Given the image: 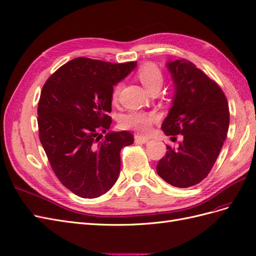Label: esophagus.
I'll use <instances>...</instances> for the list:
<instances>
[{
  "mask_svg": "<svg viewBox=\"0 0 256 256\" xmlns=\"http://www.w3.org/2000/svg\"><path fill=\"white\" fill-rule=\"evenodd\" d=\"M148 140H149L147 137H142L140 135L135 136V142H137V144H146V142H148Z\"/></svg>",
  "mask_w": 256,
  "mask_h": 256,
  "instance_id": "34e87169",
  "label": "esophagus"
}]
</instances>
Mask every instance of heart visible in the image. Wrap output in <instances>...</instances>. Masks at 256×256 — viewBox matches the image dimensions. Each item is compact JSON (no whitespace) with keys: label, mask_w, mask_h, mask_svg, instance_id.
I'll return each instance as SVG.
<instances>
[{"label":"heart","mask_w":256,"mask_h":256,"mask_svg":"<svg viewBox=\"0 0 256 256\" xmlns=\"http://www.w3.org/2000/svg\"><path fill=\"white\" fill-rule=\"evenodd\" d=\"M137 77L140 79L142 84L147 89L149 92L152 90L160 88L163 84V75L160 70L153 63H144L137 70ZM121 90V84H118L114 86L112 98V100L116 102L118 100L119 93ZM158 119L156 114H148V112H130L126 116H124L122 120V126L124 128L134 130L138 133L147 134L149 133L150 128L153 123Z\"/></svg>","instance_id":"heart-1"}]
</instances>
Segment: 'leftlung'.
<instances>
[{
	"label": "left lung",
	"mask_w": 256,
	"mask_h": 256,
	"mask_svg": "<svg viewBox=\"0 0 256 256\" xmlns=\"http://www.w3.org/2000/svg\"><path fill=\"white\" fill-rule=\"evenodd\" d=\"M166 66L174 94L162 130L166 135L181 134L184 140L177 149L166 146L156 172L167 184L188 188L208 176L220 154L228 132V103L218 84L192 62L181 59Z\"/></svg>",
	"instance_id": "left-lung-1"
}]
</instances>
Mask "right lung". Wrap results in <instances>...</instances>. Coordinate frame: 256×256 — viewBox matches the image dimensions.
<instances>
[{
    "instance_id": "1",
    "label": "right lung",
    "mask_w": 256,
    "mask_h": 256,
    "mask_svg": "<svg viewBox=\"0 0 256 256\" xmlns=\"http://www.w3.org/2000/svg\"><path fill=\"white\" fill-rule=\"evenodd\" d=\"M137 62L110 63L76 58L42 86L38 108L40 140L61 184L82 198H96L119 177L120 151L134 142L128 130L109 132L114 86Z\"/></svg>"
}]
</instances>
